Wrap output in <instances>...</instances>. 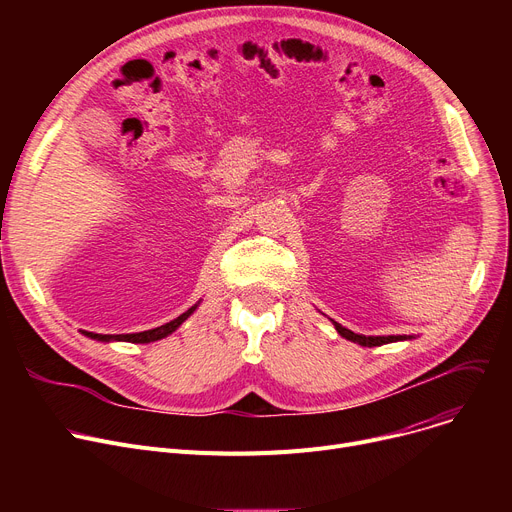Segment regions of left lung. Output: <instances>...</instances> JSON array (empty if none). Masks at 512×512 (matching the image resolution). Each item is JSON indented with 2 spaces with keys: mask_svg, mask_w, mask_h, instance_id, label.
I'll list each match as a JSON object with an SVG mask.
<instances>
[{
  "mask_svg": "<svg viewBox=\"0 0 512 512\" xmlns=\"http://www.w3.org/2000/svg\"><path fill=\"white\" fill-rule=\"evenodd\" d=\"M334 326H336V330H338V334H340L342 338L351 340V342H357V344H361V346H380V344H388V342H398V340H409V338H413V336H363V334H355V332H351V330L342 328L340 324H336V321H334Z\"/></svg>",
  "mask_w": 512,
  "mask_h": 512,
  "instance_id": "1",
  "label": "left lung"
}]
</instances>
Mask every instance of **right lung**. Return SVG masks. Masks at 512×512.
Returning a JSON list of instances; mask_svg holds the SVG:
<instances>
[{
	"mask_svg": "<svg viewBox=\"0 0 512 512\" xmlns=\"http://www.w3.org/2000/svg\"><path fill=\"white\" fill-rule=\"evenodd\" d=\"M195 309H197V305L191 307L188 311H184L180 317L172 319L170 324H164V326L153 328V330H145V332H137V334H95V332H85V330H80V332H83L87 338H93V340H99V342H134V344H147V342L161 340V338L170 336L172 332H176V330L180 328L182 321H184L188 315H191Z\"/></svg>",
	"mask_w": 512,
	"mask_h": 512,
	"instance_id": "obj_1",
	"label": "right lung"
}]
</instances>
